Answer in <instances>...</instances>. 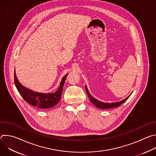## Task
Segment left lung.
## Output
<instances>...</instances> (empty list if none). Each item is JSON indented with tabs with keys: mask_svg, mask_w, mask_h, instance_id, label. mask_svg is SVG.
<instances>
[{
	"mask_svg": "<svg viewBox=\"0 0 156 156\" xmlns=\"http://www.w3.org/2000/svg\"><path fill=\"white\" fill-rule=\"evenodd\" d=\"M86 87V93L88 95L89 98H90L91 102L97 107L101 108V109H106V108H115V107H119L121 104H122L123 103H124L130 96V95L129 96H128L126 98H125V99L120 101V102H113V103H106V102H102L101 101H99L98 100H97L96 99H95L94 98H93L91 94L90 93V92L88 91V90L87 88V86H85Z\"/></svg>",
	"mask_w": 156,
	"mask_h": 156,
	"instance_id": "8db88e82",
	"label": "left lung"
}]
</instances>
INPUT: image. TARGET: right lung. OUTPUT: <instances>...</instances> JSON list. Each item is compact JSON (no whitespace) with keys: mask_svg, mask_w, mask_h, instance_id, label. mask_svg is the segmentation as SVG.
<instances>
[{"mask_svg":"<svg viewBox=\"0 0 156 156\" xmlns=\"http://www.w3.org/2000/svg\"><path fill=\"white\" fill-rule=\"evenodd\" d=\"M67 75L68 74H66L63 77L58 90L54 93H40L29 90L20 84L16 76L15 72H14V81L17 90L25 101L39 108L47 109L53 107L60 101L63 84Z\"/></svg>","mask_w":156,"mask_h":156,"instance_id":"1","label":"right lung"}]
</instances>
